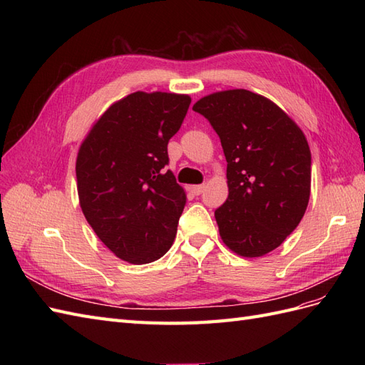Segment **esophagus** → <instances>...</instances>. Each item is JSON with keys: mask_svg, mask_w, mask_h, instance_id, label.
Listing matches in <instances>:
<instances>
[{"mask_svg": "<svg viewBox=\"0 0 365 365\" xmlns=\"http://www.w3.org/2000/svg\"><path fill=\"white\" fill-rule=\"evenodd\" d=\"M204 189H205V185H204V184H200V185H190V192H192L193 195H201V193L204 192Z\"/></svg>", "mask_w": 365, "mask_h": 365, "instance_id": "obj_1", "label": "esophagus"}]
</instances>
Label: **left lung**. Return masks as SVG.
Returning a JSON list of instances; mask_svg holds the SVG:
<instances>
[{
	"label": "left lung",
	"instance_id": "8db88e82",
	"mask_svg": "<svg viewBox=\"0 0 365 365\" xmlns=\"http://www.w3.org/2000/svg\"><path fill=\"white\" fill-rule=\"evenodd\" d=\"M212 123L227 160L228 197L215 217L224 244L262 257L300 224L311 196V149L303 130L269 98L248 90L193 105Z\"/></svg>",
	"mask_w": 365,
	"mask_h": 365
}]
</instances>
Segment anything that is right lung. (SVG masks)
I'll use <instances>...</instances> for the list:
<instances>
[{
    "label": "right lung",
    "mask_w": 365,
    "mask_h": 365,
    "mask_svg": "<svg viewBox=\"0 0 365 365\" xmlns=\"http://www.w3.org/2000/svg\"><path fill=\"white\" fill-rule=\"evenodd\" d=\"M190 102L187 94L132 93L98 117L77 152L82 212L128 263L155 262L175 240L187 196L164 165Z\"/></svg>",
    "instance_id": "1"
}]
</instances>
